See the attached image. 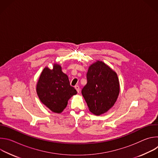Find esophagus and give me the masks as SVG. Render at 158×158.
I'll return each instance as SVG.
<instances>
[{"mask_svg": "<svg viewBox=\"0 0 158 158\" xmlns=\"http://www.w3.org/2000/svg\"><path fill=\"white\" fill-rule=\"evenodd\" d=\"M74 87H75V89H76V91H77V93H79V91H80V87H79V86L77 85H76Z\"/></svg>", "mask_w": 158, "mask_h": 158, "instance_id": "34e87169", "label": "esophagus"}]
</instances>
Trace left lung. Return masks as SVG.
Returning a JSON list of instances; mask_svg holds the SVG:
<instances>
[{"instance_id":"left-lung-1","label":"left lung","mask_w":158,"mask_h":158,"mask_svg":"<svg viewBox=\"0 0 158 158\" xmlns=\"http://www.w3.org/2000/svg\"><path fill=\"white\" fill-rule=\"evenodd\" d=\"M87 84L82 94L89 110L96 115L105 113L114 106L119 93V82L116 73L102 61L89 67Z\"/></svg>"}]
</instances>
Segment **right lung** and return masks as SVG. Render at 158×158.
I'll return each instance as SVG.
<instances>
[{
    "label": "right lung",
    "instance_id": "add662e5",
    "mask_svg": "<svg viewBox=\"0 0 158 158\" xmlns=\"http://www.w3.org/2000/svg\"><path fill=\"white\" fill-rule=\"evenodd\" d=\"M36 91L40 101L56 113H60L66 107L68 100L77 94L76 90L70 85L68 76L62 73L59 64H54L53 69L45 67Z\"/></svg>",
    "mask_w": 158,
    "mask_h": 158
}]
</instances>
